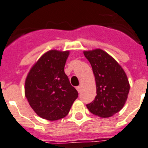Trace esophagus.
<instances>
[{
  "label": "esophagus",
  "instance_id": "esophagus-1",
  "mask_svg": "<svg viewBox=\"0 0 148 148\" xmlns=\"http://www.w3.org/2000/svg\"><path fill=\"white\" fill-rule=\"evenodd\" d=\"M76 89H77V90L78 93H80V90H81V86H77V87H76Z\"/></svg>",
  "mask_w": 148,
  "mask_h": 148
}]
</instances>
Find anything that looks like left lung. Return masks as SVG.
Returning <instances> with one entry per match:
<instances>
[{"label":"left lung","instance_id":"obj_1","mask_svg":"<svg viewBox=\"0 0 148 148\" xmlns=\"http://www.w3.org/2000/svg\"><path fill=\"white\" fill-rule=\"evenodd\" d=\"M93 69L97 86V96L86 107L91 113L108 118L123 108L130 90L128 77L123 68L100 49L84 51Z\"/></svg>","mask_w":148,"mask_h":148}]
</instances>
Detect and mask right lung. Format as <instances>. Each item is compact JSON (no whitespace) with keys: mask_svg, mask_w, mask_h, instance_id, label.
Instances as JSON below:
<instances>
[{"mask_svg":"<svg viewBox=\"0 0 148 148\" xmlns=\"http://www.w3.org/2000/svg\"><path fill=\"white\" fill-rule=\"evenodd\" d=\"M69 53L48 51L33 64L26 78L25 96L31 108L44 119L65 117L78 97L64 70Z\"/></svg>","mask_w":148,"mask_h":148,"instance_id":"1","label":"right lung"}]
</instances>
